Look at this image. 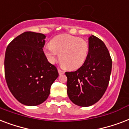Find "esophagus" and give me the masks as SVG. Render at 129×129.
<instances>
[{
	"instance_id": "obj_1",
	"label": "esophagus",
	"mask_w": 129,
	"mask_h": 129,
	"mask_svg": "<svg viewBox=\"0 0 129 129\" xmlns=\"http://www.w3.org/2000/svg\"><path fill=\"white\" fill-rule=\"evenodd\" d=\"M58 73H59V75H62V74H63L64 73V72L62 70L60 69H58Z\"/></svg>"
}]
</instances>
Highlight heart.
Returning <instances> with one entry per match:
<instances>
[{
  "label": "heart",
  "instance_id": "b5f03b06",
  "mask_svg": "<svg viewBox=\"0 0 129 129\" xmlns=\"http://www.w3.org/2000/svg\"><path fill=\"white\" fill-rule=\"evenodd\" d=\"M44 52L51 63L55 62L59 54L60 62L64 67L77 69L88 56L89 44L83 39L64 34L52 39L50 44L44 47Z\"/></svg>",
  "mask_w": 129,
  "mask_h": 129
}]
</instances>
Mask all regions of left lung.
<instances>
[{
	"mask_svg": "<svg viewBox=\"0 0 129 129\" xmlns=\"http://www.w3.org/2000/svg\"><path fill=\"white\" fill-rule=\"evenodd\" d=\"M112 58L104 43L98 38H89V54L76 71L66 72L67 94L72 102L87 107L98 102L110 81Z\"/></svg>",
	"mask_w": 129,
	"mask_h": 129,
	"instance_id": "obj_1",
	"label": "left lung"
}]
</instances>
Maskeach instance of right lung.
Here are the masks:
<instances>
[{
    "instance_id": "1",
    "label": "right lung",
    "mask_w": 129,
    "mask_h": 129,
    "mask_svg": "<svg viewBox=\"0 0 129 129\" xmlns=\"http://www.w3.org/2000/svg\"><path fill=\"white\" fill-rule=\"evenodd\" d=\"M45 38L40 33L26 31L6 49V81L13 96L24 105L37 106L46 101L58 77L56 67L48 61L43 51Z\"/></svg>"
}]
</instances>
